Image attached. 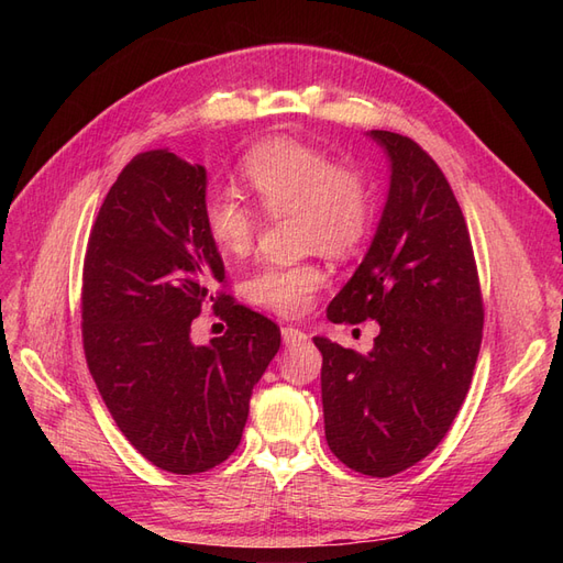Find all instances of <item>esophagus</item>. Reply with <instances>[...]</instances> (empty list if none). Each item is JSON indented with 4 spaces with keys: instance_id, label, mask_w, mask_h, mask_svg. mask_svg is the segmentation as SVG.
I'll list each match as a JSON object with an SVG mask.
<instances>
[{
    "instance_id": "34e87169",
    "label": "esophagus",
    "mask_w": 563,
    "mask_h": 563,
    "mask_svg": "<svg viewBox=\"0 0 563 563\" xmlns=\"http://www.w3.org/2000/svg\"><path fill=\"white\" fill-rule=\"evenodd\" d=\"M282 338H284V345H286V347L308 343V333H302V331L296 329V327H284V329H282Z\"/></svg>"
}]
</instances>
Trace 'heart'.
<instances>
[{
	"instance_id": "1",
	"label": "heart",
	"mask_w": 563,
	"mask_h": 563,
	"mask_svg": "<svg viewBox=\"0 0 563 563\" xmlns=\"http://www.w3.org/2000/svg\"><path fill=\"white\" fill-rule=\"evenodd\" d=\"M242 176L255 201L269 216L296 213L302 249L347 258L373 228L376 201L362 166L340 162L329 150L296 139H269L253 145L242 159ZM203 228L228 255H246L258 232V213L232 190L213 192L203 203ZM327 272L317 263L263 265L246 284L249 298L284 317L302 314Z\"/></svg>"
}]
</instances>
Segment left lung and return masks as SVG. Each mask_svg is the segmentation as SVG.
I'll list each match as a JSON object with an SVG mask.
<instances>
[{
	"mask_svg": "<svg viewBox=\"0 0 563 563\" xmlns=\"http://www.w3.org/2000/svg\"><path fill=\"white\" fill-rule=\"evenodd\" d=\"M389 157L376 236L327 310L333 323L376 319L373 350L314 338L323 430L350 470L391 476L420 463L451 430L482 347L484 300L465 216L416 141L371 131Z\"/></svg>",
	"mask_w": 563,
	"mask_h": 563,
	"instance_id": "8db88e82",
	"label": "left lung"
}]
</instances>
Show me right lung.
Here are the masks:
<instances>
[{
    "label": "right lung",
    "instance_id": "add662e5",
    "mask_svg": "<svg viewBox=\"0 0 563 563\" xmlns=\"http://www.w3.org/2000/svg\"><path fill=\"white\" fill-rule=\"evenodd\" d=\"M207 168L174 152L135 155L100 207L81 275V340L117 428L152 465L199 474L240 446L253 385L282 333L213 291L225 265L203 228ZM203 301L229 323L209 346L189 340Z\"/></svg>",
    "mask_w": 563,
    "mask_h": 563
}]
</instances>
